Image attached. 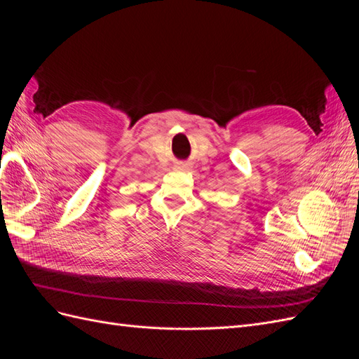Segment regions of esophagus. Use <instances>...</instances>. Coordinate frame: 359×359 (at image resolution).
I'll return each mask as SVG.
<instances>
[{
  "instance_id": "1",
  "label": "esophagus",
  "mask_w": 359,
  "mask_h": 359,
  "mask_svg": "<svg viewBox=\"0 0 359 359\" xmlns=\"http://www.w3.org/2000/svg\"><path fill=\"white\" fill-rule=\"evenodd\" d=\"M190 166L187 165V163H177L175 165V169L177 170H187Z\"/></svg>"
}]
</instances>
